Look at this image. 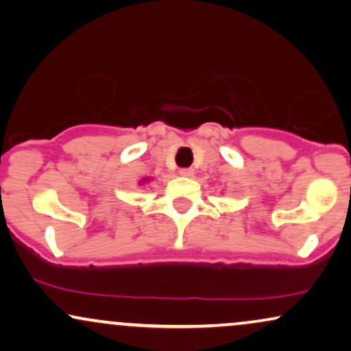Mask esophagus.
<instances>
[{
    "mask_svg": "<svg viewBox=\"0 0 351 351\" xmlns=\"http://www.w3.org/2000/svg\"><path fill=\"white\" fill-rule=\"evenodd\" d=\"M180 175L181 176H188V178H191V176H194V170H193V168H181Z\"/></svg>",
    "mask_w": 351,
    "mask_h": 351,
    "instance_id": "esophagus-1",
    "label": "esophagus"
}]
</instances>
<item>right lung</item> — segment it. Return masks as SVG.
<instances>
[{"label": "right lung", "mask_w": 351, "mask_h": 351, "mask_svg": "<svg viewBox=\"0 0 351 351\" xmlns=\"http://www.w3.org/2000/svg\"><path fill=\"white\" fill-rule=\"evenodd\" d=\"M144 181H147V178H144L143 181H141V183H144Z\"/></svg>", "instance_id": "right-lung-1"}]
</instances>
